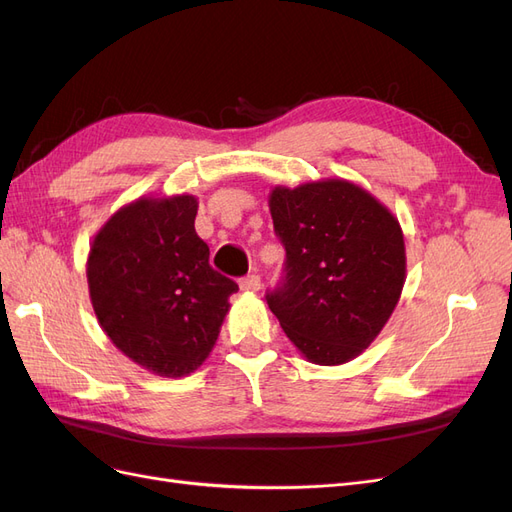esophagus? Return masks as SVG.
Listing matches in <instances>:
<instances>
[{"label": "esophagus", "mask_w": 512, "mask_h": 512, "mask_svg": "<svg viewBox=\"0 0 512 512\" xmlns=\"http://www.w3.org/2000/svg\"><path fill=\"white\" fill-rule=\"evenodd\" d=\"M260 286H262V282H260L258 275H247L241 280V290L243 292H258Z\"/></svg>", "instance_id": "1"}]
</instances>
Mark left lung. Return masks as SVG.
<instances>
[{
	"label": "left lung",
	"mask_w": 512,
	"mask_h": 512,
	"mask_svg": "<svg viewBox=\"0 0 512 512\" xmlns=\"http://www.w3.org/2000/svg\"><path fill=\"white\" fill-rule=\"evenodd\" d=\"M286 282L267 301L314 365H344L380 335L406 284L399 220L361 185L320 179L269 192Z\"/></svg>",
	"instance_id": "left-lung-1"
}]
</instances>
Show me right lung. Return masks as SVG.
Returning a JSON list of instances; mask_svg holds the SVG:
<instances>
[{
  "label": "right lung",
  "mask_w": 512,
  "mask_h": 512,
  "mask_svg": "<svg viewBox=\"0 0 512 512\" xmlns=\"http://www.w3.org/2000/svg\"><path fill=\"white\" fill-rule=\"evenodd\" d=\"M198 198L141 196L94 235L87 286L115 348L160 378H183L207 361L239 286L209 267L196 235Z\"/></svg>",
  "instance_id": "obj_1"
}]
</instances>
